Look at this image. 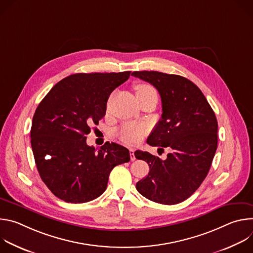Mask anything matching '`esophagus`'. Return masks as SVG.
<instances>
[{
	"label": "esophagus",
	"mask_w": 253,
	"mask_h": 253,
	"mask_svg": "<svg viewBox=\"0 0 253 253\" xmlns=\"http://www.w3.org/2000/svg\"><path fill=\"white\" fill-rule=\"evenodd\" d=\"M134 152H135V150H134L133 148H130V149H129V153H130V158H131V160H132V161H134V160L136 159V157H135V154H134Z\"/></svg>",
	"instance_id": "esophagus-1"
}]
</instances>
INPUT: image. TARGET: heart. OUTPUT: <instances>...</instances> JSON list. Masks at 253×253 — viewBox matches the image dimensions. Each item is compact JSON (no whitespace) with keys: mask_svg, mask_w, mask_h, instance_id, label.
I'll return each instance as SVG.
<instances>
[{"mask_svg":"<svg viewBox=\"0 0 253 253\" xmlns=\"http://www.w3.org/2000/svg\"><path fill=\"white\" fill-rule=\"evenodd\" d=\"M135 89H136L137 98L145 97L151 94H157L155 89L151 85L145 84V83L136 85ZM145 131H146L145 126L133 123V122H129V123L123 124L119 128V130L117 131V135L123 142L127 144H136L137 142H139L141 137L144 135V133H145Z\"/></svg>","mask_w":253,"mask_h":253,"instance_id":"1","label":"heart"}]
</instances>
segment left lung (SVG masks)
I'll use <instances>...</instances> for the list:
<instances>
[{"mask_svg": "<svg viewBox=\"0 0 253 253\" xmlns=\"http://www.w3.org/2000/svg\"><path fill=\"white\" fill-rule=\"evenodd\" d=\"M131 75L152 84L161 97L162 116L147 143L172 149L165 160L135 151V157L146 161L150 169L136 189L157 203H180L198 189L208 174L217 149L216 116L201 90L182 76L157 71H136Z\"/></svg>", "mask_w": 253, "mask_h": 253, "instance_id": "1", "label": "left lung"}]
</instances>
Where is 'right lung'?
<instances>
[{
  "instance_id": "add662e5",
  "label": "right lung",
  "mask_w": 253,
  "mask_h": 253,
  "mask_svg": "<svg viewBox=\"0 0 253 253\" xmlns=\"http://www.w3.org/2000/svg\"><path fill=\"white\" fill-rule=\"evenodd\" d=\"M120 73H78L58 82L35 111L31 145L43 182L58 198L84 203L99 197L112 169L130 161L129 150L106 142L88 146L90 126L106 114L110 94L127 81Z\"/></svg>"
}]
</instances>
